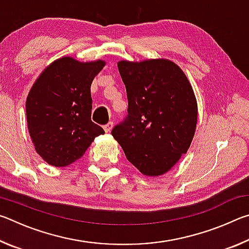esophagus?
Instances as JSON below:
<instances>
[{
    "label": "esophagus",
    "instance_id": "esophagus-1",
    "mask_svg": "<svg viewBox=\"0 0 249 249\" xmlns=\"http://www.w3.org/2000/svg\"><path fill=\"white\" fill-rule=\"evenodd\" d=\"M103 128L105 130V133H109L112 130V128H113V123H112V122H108L107 125L103 126Z\"/></svg>",
    "mask_w": 249,
    "mask_h": 249
}]
</instances>
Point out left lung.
<instances>
[{
	"instance_id": "left-lung-1",
	"label": "left lung",
	"mask_w": 249,
	"mask_h": 249,
	"mask_svg": "<svg viewBox=\"0 0 249 249\" xmlns=\"http://www.w3.org/2000/svg\"><path fill=\"white\" fill-rule=\"evenodd\" d=\"M128 115L112 130L126 158L142 175L169 171L190 147L197 103L187 75L168 59L117 62Z\"/></svg>"
}]
</instances>
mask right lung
I'll return each mask as SVG.
<instances>
[{"instance_id":"obj_1","label":"right lung","mask_w":249,"mask_h":249,"mask_svg":"<svg viewBox=\"0 0 249 249\" xmlns=\"http://www.w3.org/2000/svg\"><path fill=\"white\" fill-rule=\"evenodd\" d=\"M104 66L101 59L61 57L34 82L26 99L27 127L36 153L49 165L69 166L104 134L91 121V83Z\"/></svg>"}]
</instances>
